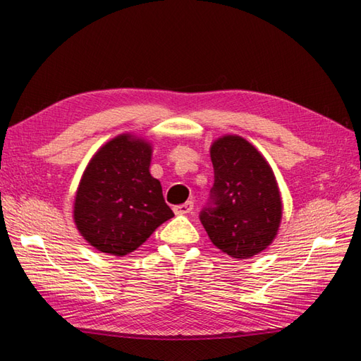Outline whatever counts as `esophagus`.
Listing matches in <instances>:
<instances>
[{
    "label": "esophagus",
    "mask_w": 361,
    "mask_h": 361,
    "mask_svg": "<svg viewBox=\"0 0 361 361\" xmlns=\"http://www.w3.org/2000/svg\"><path fill=\"white\" fill-rule=\"evenodd\" d=\"M194 209V202H186L178 206H173V212L176 216H185V214H189L190 211Z\"/></svg>",
    "instance_id": "1"
}]
</instances>
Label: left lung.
<instances>
[{
	"mask_svg": "<svg viewBox=\"0 0 361 361\" xmlns=\"http://www.w3.org/2000/svg\"><path fill=\"white\" fill-rule=\"evenodd\" d=\"M214 186L200 220L211 242L237 260L270 247L282 220V198L271 166L239 135L211 144Z\"/></svg>",
	"mask_w": 361,
	"mask_h": 361,
	"instance_id": "1",
	"label": "left lung"
}]
</instances>
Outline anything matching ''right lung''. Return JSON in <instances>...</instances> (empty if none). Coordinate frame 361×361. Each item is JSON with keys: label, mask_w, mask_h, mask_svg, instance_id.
I'll return each mask as SVG.
<instances>
[{"label": "right lung", "mask_w": 361, "mask_h": 361, "mask_svg": "<svg viewBox=\"0 0 361 361\" xmlns=\"http://www.w3.org/2000/svg\"><path fill=\"white\" fill-rule=\"evenodd\" d=\"M152 144L122 133L90 159L75 190L73 219L91 247L122 257L173 217L159 180L150 173Z\"/></svg>", "instance_id": "1"}]
</instances>
